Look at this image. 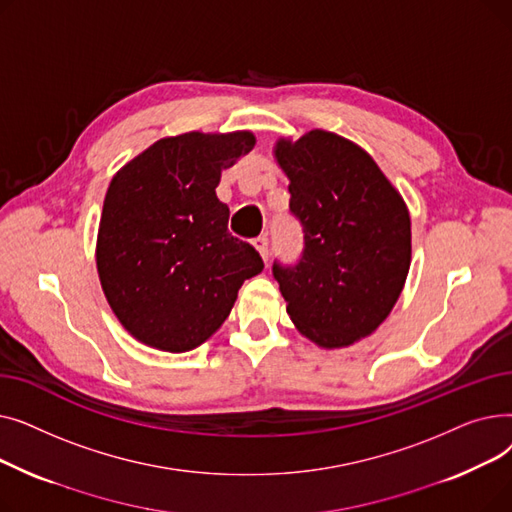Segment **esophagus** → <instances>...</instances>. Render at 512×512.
Wrapping results in <instances>:
<instances>
[{
	"mask_svg": "<svg viewBox=\"0 0 512 512\" xmlns=\"http://www.w3.org/2000/svg\"><path fill=\"white\" fill-rule=\"evenodd\" d=\"M255 249L259 251V255L263 257V261H267V257H270V238L267 236H259V238H255Z\"/></svg>",
	"mask_w": 512,
	"mask_h": 512,
	"instance_id": "esophagus-1",
	"label": "esophagus"
}]
</instances>
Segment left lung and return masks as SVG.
<instances>
[{"label": "left lung", "instance_id": "left-lung-1", "mask_svg": "<svg viewBox=\"0 0 512 512\" xmlns=\"http://www.w3.org/2000/svg\"><path fill=\"white\" fill-rule=\"evenodd\" d=\"M276 157L303 228L301 257L272 265L286 311L315 344L348 346L382 324L407 280V205L378 164L334 132L280 141Z\"/></svg>", "mask_w": 512, "mask_h": 512}]
</instances>
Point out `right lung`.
I'll use <instances>...</instances> for the list:
<instances>
[{
	"instance_id": "obj_1",
	"label": "right lung",
	"mask_w": 512,
	"mask_h": 512,
	"mask_svg": "<svg viewBox=\"0 0 512 512\" xmlns=\"http://www.w3.org/2000/svg\"><path fill=\"white\" fill-rule=\"evenodd\" d=\"M255 147L251 132L161 139L112 180L103 201L97 270L122 326L159 351L205 342L232 311L261 255L228 232L215 195L222 170Z\"/></svg>"
}]
</instances>
